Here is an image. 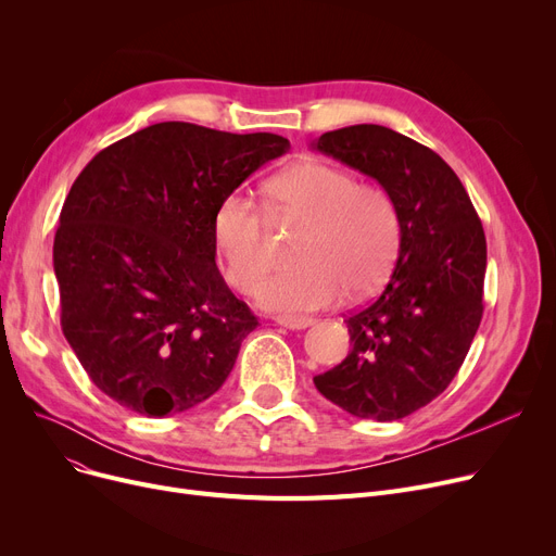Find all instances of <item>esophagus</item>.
<instances>
[{"label": "esophagus", "instance_id": "1", "mask_svg": "<svg viewBox=\"0 0 556 556\" xmlns=\"http://www.w3.org/2000/svg\"><path fill=\"white\" fill-rule=\"evenodd\" d=\"M315 319L306 317V315H279L277 317V325L283 329H290V331H302V329L311 327Z\"/></svg>", "mask_w": 556, "mask_h": 556}]
</instances>
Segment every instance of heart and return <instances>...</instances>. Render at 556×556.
Instances as JSON below:
<instances>
[{
	"label": "heart",
	"mask_w": 556,
	"mask_h": 556,
	"mask_svg": "<svg viewBox=\"0 0 556 556\" xmlns=\"http://www.w3.org/2000/svg\"><path fill=\"white\" fill-rule=\"evenodd\" d=\"M275 220L302 223L293 245L295 266L256 288V302L273 313L300 315L376 293L401 250V214L388 191L358 182L336 164L306 160L281 170L266 187ZM212 237L227 279L250 290L270 266L273 241L256 204L231 191L214 210Z\"/></svg>",
	"instance_id": "1"
}]
</instances>
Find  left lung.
Instances as JSON below:
<instances>
[{
    "instance_id": "left-lung-1",
    "label": "left lung",
    "mask_w": 556,
    "mask_h": 556,
    "mask_svg": "<svg viewBox=\"0 0 556 556\" xmlns=\"http://www.w3.org/2000/svg\"><path fill=\"white\" fill-rule=\"evenodd\" d=\"M311 146L374 178L401 214L390 281L344 319L354 349L313 383L358 419H403L440 396L469 354L482 319V223L455 170L410 137L361 124Z\"/></svg>"
}]
</instances>
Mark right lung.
Here are the masks:
<instances>
[{"label": "right lung", "mask_w": 556, "mask_h": 556, "mask_svg": "<svg viewBox=\"0 0 556 556\" xmlns=\"http://www.w3.org/2000/svg\"><path fill=\"white\" fill-rule=\"evenodd\" d=\"M288 151L273 132L164 122L80 170L53 239V273L63 333L103 394L166 417L220 390L258 323L218 273L214 210Z\"/></svg>", "instance_id": "add662e5"}]
</instances>
